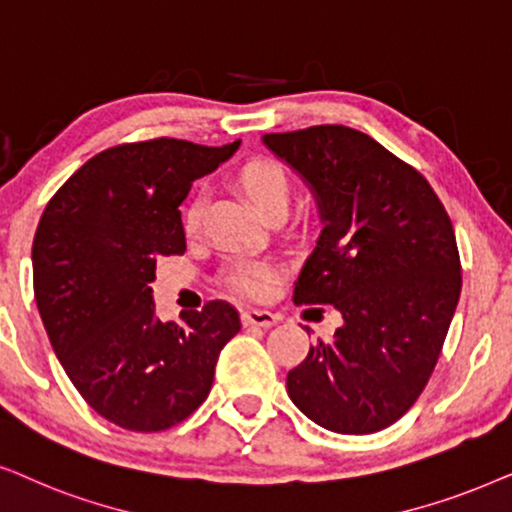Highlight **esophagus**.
<instances>
[{"label":"esophagus","instance_id":"esophagus-1","mask_svg":"<svg viewBox=\"0 0 512 512\" xmlns=\"http://www.w3.org/2000/svg\"><path fill=\"white\" fill-rule=\"evenodd\" d=\"M243 318V325H257V327H271L278 323V316L271 311H264V309H248L241 313Z\"/></svg>","mask_w":512,"mask_h":512}]
</instances>
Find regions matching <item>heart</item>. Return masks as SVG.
<instances>
[{"label": "heart", "instance_id": "heart-1", "mask_svg": "<svg viewBox=\"0 0 512 512\" xmlns=\"http://www.w3.org/2000/svg\"><path fill=\"white\" fill-rule=\"evenodd\" d=\"M238 185L248 199L255 203L264 217L285 213L292 199V182L281 163L269 159H252L238 170ZM203 201L194 199L187 203L182 213V227L187 234H194L201 224ZM278 267L269 260H238L227 269L229 288L241 297H264L278 281Z\"/></svg>", "mask_w": 512, "mask_h": 512}]
</instances>
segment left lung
I'll return each instance as SVG.
<instances>
[{"label":"left lung","mask_w":512,"mask_h":512,"mask_svg":"<svg viewBox=\"0 0 512 512\" xmlns=\"http://www.w3.org/2000/svg\"><path fill=\"white\" fill-rule=\"evenodd\" d=\"M316 196L323 231L295 304H332L342 327L288 372V395L327 431L377 433L424 391L461 295L452 220L428 180L349 126L264 135Z\"/></svg>","instance_id":"obj_1"}]
</instances>
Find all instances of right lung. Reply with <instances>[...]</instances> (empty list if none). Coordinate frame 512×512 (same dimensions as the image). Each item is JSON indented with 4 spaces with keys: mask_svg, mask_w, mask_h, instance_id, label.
I'll list each match as a JSON object with an SVG mask.
<instances>
[{
    "mask_svg": "<svg viewBox=\"0 0 512 512\" xmlns=\"http://www.w3.org/2000/svg\"><path fill=\"white\" fill-rule=\"evenodd\" d=\"M222 147L156 138L88 159L46 203L32 243V281L53 351L81 398L126 431L156 433L208 398L220 351L241 330L213 299L180 320L156 318V260L187 250L180 203Z\"/></svg>",
    "mask_w": 512,
    "mask_h": 512,
    "instance_id": "add662e5",
    "label": "right lung"
}]
</instances>
